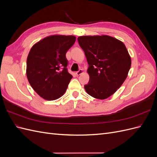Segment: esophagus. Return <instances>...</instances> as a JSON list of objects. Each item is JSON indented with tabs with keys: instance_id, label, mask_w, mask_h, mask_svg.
Here are the masks:
<instances>
[{
	"instance_id": "34e87169",
	"label": "esophagus",
	"mask_w": 157,
	"mask_h": 157,
	"mask_svg": "<svg viewBox=\"0 0 157 157\" xmlns=\"http://www.w3.org/2000/svg\"><path fill=\"white\" fill-rule=\"evenodd\" d=\"M83 73V71H82V69H79L77 73H76V75H77V76H78V75H81L82 73Z\"/></svg>"
}]
</instances>
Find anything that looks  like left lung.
Here are the masks:
<instances>
[{"label": "left lung", "instance_id": "1", "mask_svg": "<svg viewBox=\"0 0 157 157\" xmlns=\"http://www.w3.org/2000/svg\"><path fill=\"white\" fill-rule=\"evenodd\" d=\"M78 42L89 65L90 79L85 90L96 99L110 97L124 82L131 67L125 45L107 35L82 36Z\"/></svg>", "mask_w": 157, "mask_h": 157}]
</instances>
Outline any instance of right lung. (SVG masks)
<instances>
[{
    "mask_svg": "<svg viewBox=\"0 0 157 157\" xmlns=\"http://www.w3.org/2000/svg\"><path fill=\"white\" fill-rule=\"evenodd\" d=\"M75 36L52 35L38 42L27 59L26 74L33 89L46 100H55L67 90L73 76L68 73L66 53Z\"/></svg>",
    "mask_w": 157,
    "mask_h": 157,
    "instance_id": "obj_1",
    "label": "right lung"
}]
</instances>
